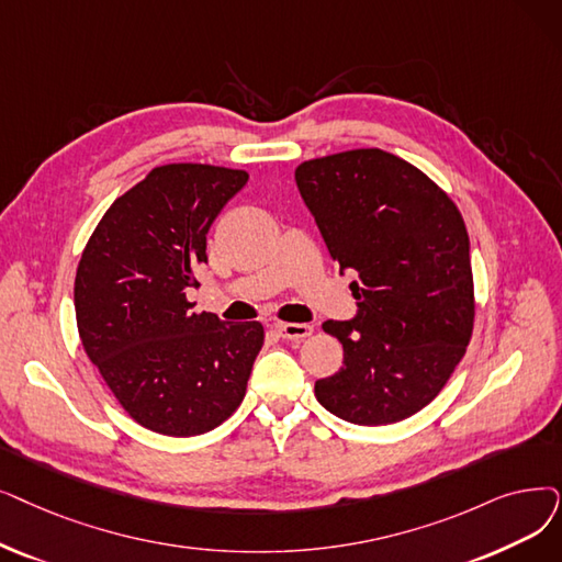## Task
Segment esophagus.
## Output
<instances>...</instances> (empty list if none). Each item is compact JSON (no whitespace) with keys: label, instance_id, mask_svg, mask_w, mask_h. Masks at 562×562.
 I'll return each mask as SVG.
<instances>
[{"label":"esophagus","instance_id":"34e87169","mask_svg":"<svg viewBox=\"0 0 562 562\" xmlns=\"http://www.w3.org/2000/svg\"><path fill=\"white\" fill-rule=\"evenodd\" d=\"M276 330L282 339H305L314 328L310 324H278Z\"/></svg>","mask_w":562,"mask_h":562}]
</instances>
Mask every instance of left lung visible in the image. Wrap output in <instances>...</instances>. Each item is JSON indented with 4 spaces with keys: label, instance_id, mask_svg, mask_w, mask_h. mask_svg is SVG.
Masks as SVG:
<instances>
[{
    "label": "left lung",
    "instance_id": "obj_1",
    "mask_svg": "<svg viewBox=\"0 0 562 562\" xmlns=\"http://www.w3.org/2000/svg\"><path fill=\"white\" fill-rule=\"evenodd\" d=\"M296 186L358 301L324 322L345 364L314 383L333 416L393 425L425 408L467 353L475 322L469 234L457 204L416 165L351 149L296 167Z\"/></svg>",
    "mask_w": 562,
    "mask_h": 562
}]
</instances>
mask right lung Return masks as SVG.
<instances>
[{
    "mask_svg": "<svg viewBox=\"0 0 562 562\" xmlns=\"http://www.w3.org/2000/svg\"><path fill=\"white\" fill-rule=\"evenodd\" d=\"M248 172L202 162L154 167L95 225L76 273L82 347L142 427L198 436L246 397L263 345L259 322L192 312L188 286L206 263V234Z\"/></svg>",
    "mask_w": 562,
    "mask_h": 562,
    "instance_id": "1",
    "label": "right lung"
}]
</instances>
